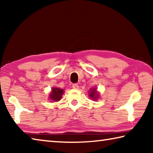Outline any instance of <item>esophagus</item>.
I'll return each mask as SVG.
<instances>
[{"mask_svg":"<svg viewBox=\"0 0 153 153\" xmlns=\"http://www.w3.org/2000/svg\"><path fill=\"white\" fill-rule=\"evenodd\" d=\"M72 88H73L74 89H78L79 86H78V84H74L73 85H72Z\"/></svg>","mask_w":153,"mask_h":153,"instance_id":"obj_1","label":"esophagus"}]
</instances>
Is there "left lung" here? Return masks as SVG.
Returning a JSON list of instances; mask_svg holds the SVG:
<instances>
[{"mask_svg": "<svg viewBox=\"0 0 153 153\" xmlns=\"http://www.w3.org/2000/svg\"><path fill=\"white\" fill-rule=\"evenodd\" d=\"M89 96L90 97V98H92L93 100H97L98 97V94L97 91V89L93 88V90H92L91 91H90Z\"/></svg>", "mask_w": 153, "mask_h": 153, "instance_id": "8db88e82", "label": "left lung"}]
</instances>
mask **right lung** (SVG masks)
Masks as SVG:
<instances>
[{"mask_svg":"<svg viewBox=\"0 0 153 153\" xmlns=\"http://www.w3.org/2000/svg\"><path fill=\"white\" fill-rule=\"evenodd\" d=\"M63 90L59 88H53L52 89V92L50 94V98L53 101H59L61 99L62 95L63 94Z\"/></svg>","mask_w":153,"mask_h":153,"instance_id":"right-lung-1","label":"right lung"}]
</instances>
